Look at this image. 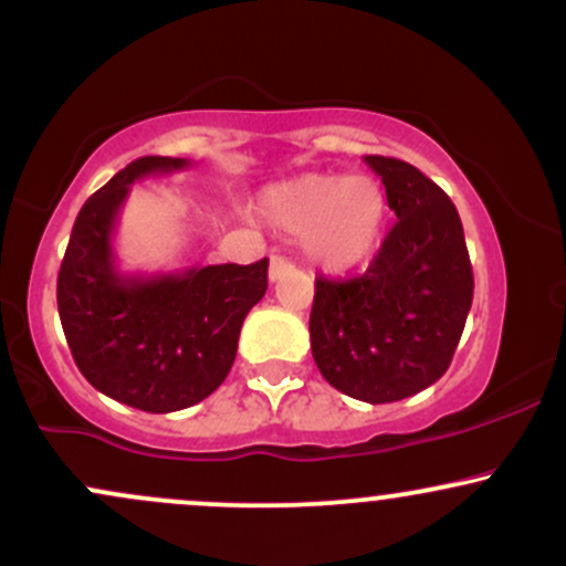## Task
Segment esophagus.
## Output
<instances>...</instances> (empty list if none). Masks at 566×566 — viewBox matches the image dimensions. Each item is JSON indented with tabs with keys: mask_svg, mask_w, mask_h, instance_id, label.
<instances>
[{
	"mask_svg": "<svg viewBox=\"0 0 566 566\" xmlns=\"http://www.w3.org/2000/svg\"><path fill=\"white\" fill-rule=\"evenodd\" d=\"M292 269H295V265H292L287 258L274 255V258H271V265H269V279H271V282H279V279L287 276Z\"/></svg>",
	"mask_w": 566,
	"mask_h": 566,
	"instance_id": "34e87169",
	"label": "esophagus"
}]
</instances>
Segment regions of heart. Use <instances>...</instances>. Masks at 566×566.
<instances>
[{
	"label": "heart",
	"instance_id": "heart-1",
	"mask_svg": "<svg viewBox=\"0 0 566 566\" xmlns=\"http://www.w3.org/2000/svg\"><path fill=\"white\" fill-rule=\"evenodd\" d=\"M261 212L282 231L301 233L308 261L346 271L373 252L388 201L373 175L305 172L265 188Z\"/></svg>",
	"mask_w": 566,
	"mask_h": 566
}]
</instances>
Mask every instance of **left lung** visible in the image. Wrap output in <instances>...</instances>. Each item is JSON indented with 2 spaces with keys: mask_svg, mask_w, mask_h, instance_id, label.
I'll use <instances>...</instances> for the list:
<instances>
[{
  "mask_svg": "<svg viewBox=\"0 0 566 566\" xmlns=\"http://www.w3.org/2000/svg\"><path fill=\"white\" fill-rule=\"evenodd\" d=\"M365 161L380 175L396 223L365 274L316 279L308 329L329 386L386 405L447 373L471 311L473 271L450 197L407 161Z\"/></svg>",
  "mask_w": 566,
  "mask_h": 566,
  "instance_id": "1",
  "label": "left lung"
}]
</instances>
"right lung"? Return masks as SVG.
<instances>
[{
	"instance_id": "1",
	"label": "right lung",
	"mask_w": 566,
	"mask_h": 566,
	"mask_svg": "<svg viewBox=\"0 0 566 566\" xmlns=\"http://www.w3.org/2000/svg\"><path fill=\"white\" fill-rule=\"evenodd\" d=\"M188 165L143 157L116 172L84 201L57 274V314L80 373L101 394L157 415L197 405L226 380L244 316L269 290V258L151 276L116 269L129 186Z\"/></svg>"
}]
</instances>
